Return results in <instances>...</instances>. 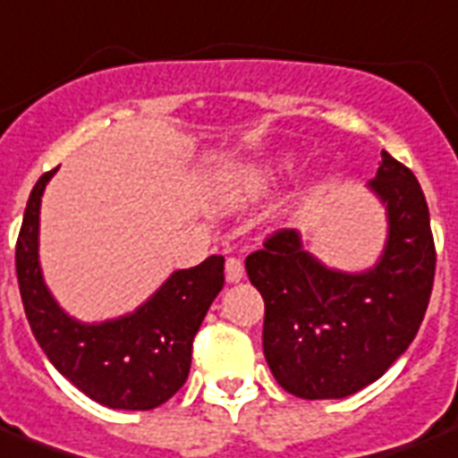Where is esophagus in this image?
<instances>
[{
  "label": "esophagus",
  "instance_id": "1",
  "mask_svg": "<svg viewBox=\"0 0 458 458\" xmlns=\"http://www.w3.org/2000/svg\"><path fill=\"white\" fill-rule=\"evenodd\" d=\"M242 276H244L242 261L235 259V257H228V261H225V278H228L230 284H237V281H242Z\"/></svg>",
  "mask_w": 458,
  "mask_h": 458
}]
</instances>
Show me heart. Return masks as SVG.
I'll list each match as a JSON object with an SVG mask.
<instances>
[{"label": "heart", "instance_id": "heart-1", "mask_svg": "<svg viewBox=\"0 0 458 458\" xmlns=\"http://www.w3.org/2000/svg\"><path fill=\"white\" fill-rule=\"evenodd\" d=\"M268 177H271V173H268L267 167H254V170H247V173L240 174V184H242L244 190L257 191L261 187H267Z\"/></svg>", "mask_w": 458, "mask_h": 458}]
</instances>
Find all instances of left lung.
Returning <instances> with one entry per match:
<instances>
[{"label":"left lung","instance_id":"left-lung-1","mask_svg":"<svg viewBox=\"0 0 458 458\" xmlns=\"http://www.w3.org/2000/svg\"><path fill=\"white\" fill-rule=\"evenodd\" d=\"M368 187L389 223L382 257L368 271L324 267L293 228L244 259L267 307L268 368L300 399H344L379 379L406 353L430 302L437 254L420 184L382 151Z\"/></svg>","mask_w":458,"mask_h":458}]
</instances>
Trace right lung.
Wrapping results in <instances>:
<instances>
[{"label":"right lung","mask_w":458,"mask_h":458,"mask_svg":"<svg viewBox=\"0 0 458 458\" xmlns=\"http://www.w3.org/2000/svg\"><path fill=\"white\" fill-rule=\"evenodd\" d=\"M57 167L35 182L16 242V276L35 341L47 360L89 399L122 411H151L187 382L191 344L221 293L223 257L174 271L131 314L100 324L76 322L57 305L38 259L40 199Z\"/></svg>","instance_id":"right-lung-1"}]
</instances>
